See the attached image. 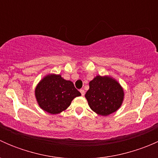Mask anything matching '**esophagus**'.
I'll return each mask as SVG.
<instances>
[{
  "instance_id": "1",
  "label": "esophagus",
  "mask_w": 158,
  "mask_h": 158,
  "mask_svg": "<svg viewBox=\"0 0 158 158\" xmlns=\"http://www.w3.org/2000/svg\"><path fill=\"white\" fill-rule=\"evenodd\" d=\"M80 92H81V94H82V96H83V95H85V91H84L83 89H80Z\"/></svg>"
}]
</instances>
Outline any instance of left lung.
<instances>
[{"mask_svg":"<svg viewBox=\"0 0 158 158\" xmlns=\"http://www.w3.org/2000/svg\"><path fill=\"white\" fill-rule=\"evenodd\" d=\"M85 96L92 111L106 116L117 111L122 106L124 91L120 84L112 78L97 76L89 82V89Z\"/></svg>","mask_w":158,"mask_h":158,"instance_id":"left-lung-1","label":"left lung"}]
</instances>
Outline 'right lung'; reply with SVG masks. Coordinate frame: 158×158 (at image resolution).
I'll return each instance as SVG.
<instances>
[{
    "label": "right lung",
    "mask_w": 158,
    "mask_h": 158,
    "mask_svg": "<svg viewBox=\"0 0 158 158\" xmlns=\"http://www.w3.org/2000/svg\"><path fill=\"white\" fill-rule=\"evenodd\" d=\"M35 95L40 107L50 114H59L66 110L74 98L81 93L73 82L60 75H48L36 85Z\"/></svg>",
    "instance_id": "right-lung-1"
}]
</instances>
